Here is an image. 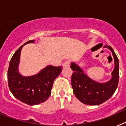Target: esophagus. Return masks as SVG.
<instances>
[{
	"label": "esophagus",
	"instance_id": "34e87169",
	"mask_svg": "<svg viewBox=\"0 0 126 126\" xmlns=\"http://www.w3.org/2000/svg\"><path fill=\"white\" fill-rule=\"evenodd\" d=\"M70 65V61H66L62 64V66L64 67H69Z\"/></svg>",
	"mask_w": 126,
	"mask_h": 126
}]
</instances>
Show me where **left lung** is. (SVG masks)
Returning <instances> with one entry per match:
<instances>
[{"mask_svg": "<svg viewBox=\"0 0 126 126\" xmlns=\"http://www.w3.org/2000/svg\"><path fill=\"white\" fill-rule=\"evenodd\" d=\"M112 52L114 59V69L112 78L106 83H98L89 78L82 69L75 62H71V68L73 71L71 84L76 97L83 103L89 105H98L108 100L115 93L119 78V60L110 46L105 45Z\"/></svg>", "mask_w": 126, "mask_h": 126, "instance_id": "1", "label": "left lung"}]
</instances>
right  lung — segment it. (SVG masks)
<instances>
[{"label":"right lung","mask_w":126,"mask_h":126,"mask_svg":"<svg viewBox=\"0 0 126 126\" xmlns=\"http://www.w3.org/2000/svg\"><path fill=\"white\" fill-rule=\"evenodd\" d=\"M34 40L26 42L14 53L10 61L7 72L8 85L11 92L17 100L34 105L46 101L50 96L53 83L62 70V66H46L38 74L23 76L19 73L20 55L23 46Z\"/></svg>","instance_id":"add662e5"}]
</instances>
